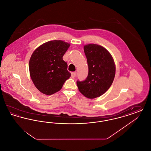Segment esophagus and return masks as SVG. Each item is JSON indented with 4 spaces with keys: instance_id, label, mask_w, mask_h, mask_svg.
<instances>
[{
    "instance_id": "1",
    "label": "esophagus",
    "mask_w": 151,
    "mask_h": 151,
    "mask_svg": "<svg viewBox=\"0 0 151 151\" xmlns=\"http://www.w3.org/2000/svg\"><path fill=\"white\" fill-rule=\"evenodd\" d=\"M76 75V72H71V77L74 78Z\"/></svg>"
}]
</instances>
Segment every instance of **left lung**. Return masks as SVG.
Returning <instances> with one entry per match:
<instances>
[{"instance_id": "8db88e82", "label": "left lung", "mask_w": 151, "mask_h": 151, "mask_svg": "<svg viewBox=\"0 0 151 151\" xmlns=\"http://www.w3.org/2000/svg\"><path fill=\"white\" fill-rule=\"evenodd\" d=\"M88 65V74L83 81L78 80L79 91L88 99H94L105 93L115 77L113 58L106 49L96 44L84 47Z\"/></svg>"}]
</instances>
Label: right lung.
Here are the masks:
<instances>
[{
  "instance_id": "1",
  "label": "right lung",
  "mask_w": 151,
  "mask_h": 151,
  "mask_svg": "<svg viewBox=\"0 0 151 151\" xmlns=\"http://www.w3.org/2000/svg\"><path fill=\"white\" fill-rule=\"evenodd\" d=\"M70 44L61 40L51 41L39 46L29 63L31 79L42 93L51 95L61 89L71 76L63 56Z\"/></svg>"
}]
</instances>
